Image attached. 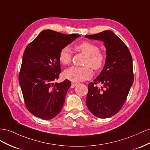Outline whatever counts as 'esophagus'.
I'll return each mask as SVG.
<instances>
[{"mask_svg": "<svg viewBox=\"0 0 150 150\" xmlns=\"http://www.w3.org/2000/svg\"><path fill=\"white\" fill-rule=\"evenodd\" d=\"M76 85H77V83H71V88H74L75 86H76Z\"/></svg>", "mask_w": 150, "mask_h": 150, "instance_id": "1", "label": "esophagus"}]
</instances>
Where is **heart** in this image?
<instances>
[{
	"label": "heart",
	"mask_w": 150,
	"mask_h": 150,
	"mask_svg": "<svg viewBox=\"0 0 150 150\" xmlns=\"http://www.w3.org/2000/svg\"><path fill=\"white\" fill-rule=\"evenodd\" d=\"M76 48L87 55L84 64L88 65L95 71H99L104 67L105 55L99 50L97 45L90 41H83L76 46ZM71 51L68 46H64L59 51V61L64 65L69 64L71 61ZM92 71L89 67H71L64 71V76L73 82H80L91 78Z\"/></svg>",
	"instance_id": "b5f03b06"
}]
</instances>
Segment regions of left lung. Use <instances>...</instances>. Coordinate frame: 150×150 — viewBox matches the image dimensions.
<instances>
[{"label":"left lung","instance_id":"left-lung-1","mask_svg":"<svg viewBox=\"0 0 150 150\" xmlns=\"http://www.w3.org/2000/svg\"><path fill=\"white\" fill-rule=\"evenodd\" d=\"M104 42L105 66L99 75L89 83L86 104L96 117L108 118L117 114L125 103L134 82L132 59L127 46L111 31L85 36ZM98 83L103 85L101 89Z\"/></svg>","mask_w":150,"mask_h":150}]
</instances>
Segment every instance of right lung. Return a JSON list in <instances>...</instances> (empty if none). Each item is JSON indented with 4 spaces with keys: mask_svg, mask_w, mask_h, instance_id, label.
Masks as SVG:
<instances>
[{
    "mask_svg": "<svg viewBox=\"0 0 150 150\" xmlns=\"http://www.w3.org/2000/svg\"><path fill=\"white\" fill-rule=\"evenodd\" d=\"M79 36L45 30L25 48L19 82L26 108L36 117L49 120L62 110L71 82L54 83L62 71L58 54Z\"/></svg>",
    "mask_w": 150,
    "mask_h": 150,
    "instance_id": "right-lung-1",
    "label": "right lung"
}]
</instances>
